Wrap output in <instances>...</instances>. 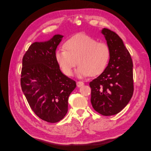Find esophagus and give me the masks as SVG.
Segmentation results:
<instances>
[{
    "label": "esophagus",
    "instance_id": "1",
    "mask_svg": "<svg viewBox=\"0 0 151 151\" xmlns=\"http://www.w3.org/2000/svg\"><path fill=\"white\" fill-rule=\"evenodd\" d=\"M76 84H77V86L78 87V88H80V87L83 86L84 84L83 82H81V81H77Z\"/></svg>",
    "mask_w": 151,
    "mask_h": 151
}]
</instances>
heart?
Here are the masks:
<instances>
[{
    "instance_id": "b5f03b06",
    "label": "heart",
    "mask_w": 151,
    "mask_h": 151,
    "mask_svg": "<svg viewBox=\"0 0 151 151\" xmlns=\"http://www.w3.org/2000/svg\"><path fill=\"white\" fill-rule=\"evenodd\" d=\"M64 49L55 52V60L62 72L67 76L73 74L78 64L76 74L79 78L98 76L104 70L110 57V50L104 42L85 34H77L68 40Z\"/></svg>"
}]
</instances>
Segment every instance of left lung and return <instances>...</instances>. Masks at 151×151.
<instances>
[{
  "label": "left lung",
  "instance_id": "1",
  "mask_svg": "<svg viewBox=\"0 0 151 151\" xmlns=\"http://www.w3.org/2000/svg\"><path fill=\"white\" fill-rule=\"evenodd\" d=\"M101 33L109 47L110 57L102 74L89 83L91 103L95 111L111 116L120 112L133 95V63L119 36L107 28Z\"/></svg>",
  "mask_w": 151,
  "mask_h": 151
}]
</instances>
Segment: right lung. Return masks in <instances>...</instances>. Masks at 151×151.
<instances>
[{
	"instance_id": "add662e5",
	"label": "right lung",
	"mask_w": 151,
	"mask_h": 151,
	"mask_svg": "<svg viewBox=\"0 0 151 151\" xmlns=\"http://www.w3.org/2000/svg\"><path fill=\"white\" fill-rule=\"evenodd\" d=\"M63 37L55 35L46 42L33 43L22 58V92L36 115L50 123L65 116L68 96L76 88V82L63 74L55 60Z\"/></svg>"
}]
</instances>
